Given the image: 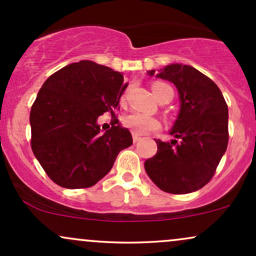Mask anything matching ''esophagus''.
Returning <instances> with one entry per match:
<instances>
[{"instance_id":"1","label":"esophagus","mask_w":256,"mask_h":256,"mask_svg":"<svg viewBox=\"0 0 256 256\" xmlns=\"http://www.w3.org/2000/svg\"><path fill=\"white\" fill-rule=\"evenodd\" d=\"M132 141H134V143L140 142V141H141V137L137 136V134H132Z\"/></svg>"}]
</instances>
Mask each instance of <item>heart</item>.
Masks as SVG:
<instances>
[{
    "instance_id": "b5f03b06",
    "label": "heart",
    "mask_w": 256,
    "mask_h": 256,
    "mask_svg": "<svg viewBox=\"0 0 256 256\" xmlns=\"http://www.w3.org/2000/svg\"><path fill=\"white\" fill-rule=\"evenodd\" d=\"M152 91H153L154 96L156 97V100H160L168 92L172 91V88L169 85L164 82H153L152 85ZM124 125L128 128L130 131H132L134 134H146L153 132L160 128V122L159 120L154 119V118L146 116L141 113H131L128 116H125L124 119Z\"/></svg>"
}]
</instances>
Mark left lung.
Masks as SVG:
<instances>
[{
    "mask_svg": "<svg viewBox=\"0 0 256 256\" xmlns=\"http://www.w3.org/2000/svg\"><path fill=\"white\" fill-rule=\"evenodd\" d=\"M158 76L178 90L181 110L171 130L178 140H156L158 152L146 160L144 169L162 190L186 194L215 175L228 144V108L214 81L190 66L171 64Z\"/></svg>",
    "mask_w": 256,
    "mask_h": 256,
    "instance_id": "1",
    "label": "left lung"
}]
</instances>
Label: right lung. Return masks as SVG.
Returning a JSON list of instances; mask_svg holds the SVG:
<instances>
[{
    "label": "right lung",
    "mask_w": 256,
    "mask_h": 256,
    "mask_svg": "<svg viewBox=\"0 0 256 256\" xmlns=\"http://www.w3.org/2000/svg\"><path fill=\"white\" fill-rule=\"evenodd\" d=\"M126 87L119 72L90 60L69 64L44 81L30 112L32 150L58 186H94L132 144L118 116L103 135L96 124L103 112L116 116Z\"/></svg>",
    "instance_id": "add662e5"
}]
</instances>
